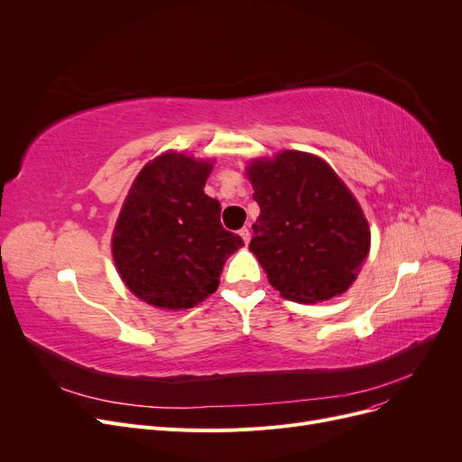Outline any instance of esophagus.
<instances>
[{
  "instance_id": "esophagus-1",
  "label": "esophagus",
  "mask_w": 462,
  "mask_h": 462,
  "mask_svg": "<svg viewBox=\"0 0 462 462\" xmlns=\"http://www.w3.org/2000/svg\"><path fill=\"white\" fill-rule=\"evenodd\" d=\"M239 236H241V237H244V241H245V244H249V241H251V230H249L247 226H244V228H241V230H239Z\"/></svg>"
}]
</instances>
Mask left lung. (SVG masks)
I'll return each mask as SVG.
<instances>
[{
	"label": "left lung",
	"instance_id": "left-lung-1",
	"mask_svg": "<svg viewBox=\"0 0 462 462\" xmlns=\"http://www.w3.org/2000/svg\"><path fill=\"white\" fill-rule=\"evenodd\" d=\"M260 217L249 249L290 301L343 294L367 258V218L346 185L319 157L282 152L247 168Z\"/></svg>",
	"mask_w": 462,
	"mask_h": 462
}]
</instances>
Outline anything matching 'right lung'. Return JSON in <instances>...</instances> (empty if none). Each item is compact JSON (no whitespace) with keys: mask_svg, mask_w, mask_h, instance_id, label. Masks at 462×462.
I'll list each match as a JSON object with an SVG mask.
<instances>
[{"mask_svg":"<svg viewBox=\"0 0 462 462\" xmlns=\"http://www.w3.org/2000/svg\"><path fill=\"white\" fill-rule=\"evenodd\" d=\"M211 164L164 153L136 176L112 237L131 292L161 309H189L213 294L244 239L221 225V204L204 192Z\"/></svg>","mask_w":462,"mask_h":462,"instance_id":"1","label":"right lung"}]
</instances>
